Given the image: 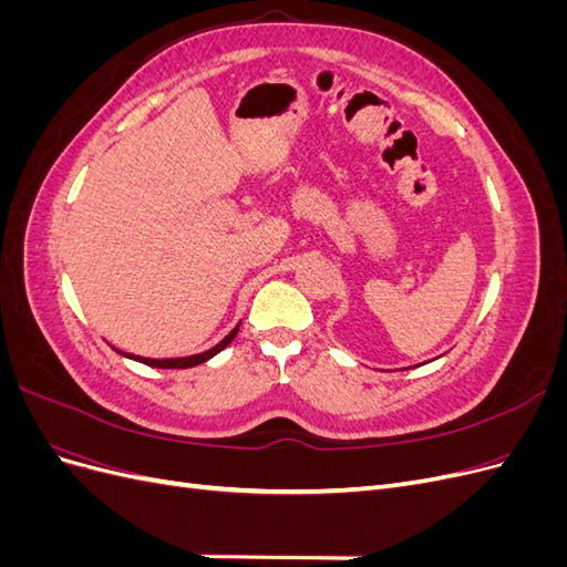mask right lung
Listing matches in <instances>:
<instances>
[{
	"label": "right lung",
	"instance_id": "obj_1",
	"mask_svg": "<svg viewBox=\"0 0 567 567\" xmlns=\"http://www.w3.org/2000/svg\"><path fill=\"white\" fill-rule=\"evenodd\" d=\"M236 333H238V326H236V329H231V333H229L225 340H219L215 348L205 350V352H200V354H192V357H175V359H148V357H136V354H127V352H120V350H115V352L125 354V357L134 359V362H142V364H146V367H156V369H188V367H198V364H203V362H208L210 357H215L217 352L225 350V348L229 346V342L236 338Z\"/></svg>",
	"mask_w": 567,
	"mask_h": 567
}]
</instances>
